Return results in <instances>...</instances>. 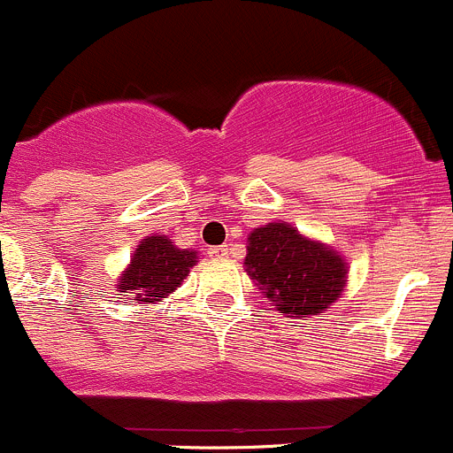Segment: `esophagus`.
I'll return each mask as SVG.
<instances>
[{"mask_svg": "<svg viewBox=\"0 0 453 453\" xmlns=\"http://www.w3.org/2000/svg\"><path fill=\"white\" fill-rule=\"evenodd\" d=\"M207 253H209V257H216V259L226 257L228 246H211V249H207Z\"/></svg>", "mask_w": 453, "mask_h": 453, "instance_id": "obj_1", "label": "esophagus"}]
</instances>
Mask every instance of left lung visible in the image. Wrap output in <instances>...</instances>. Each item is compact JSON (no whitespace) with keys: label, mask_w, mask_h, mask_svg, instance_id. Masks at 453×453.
I'll return each mask as SVG.
<instances>
[{"label":"left lung","mask_w":453,"mask_h":453,"mask_svg":"<svg viewBox=\"0 0 453 453\" xmlns=\"http://www.w3.org/2000/svg\"><path fill=\"white\" fill-rule=\"evenodd\" d=\"M244 271L275 311L288 317L319 315L348 284V262L339 250L281 220L249 233Z\"/></svg>","instance_id":"left-lung-1"}]
</instances>
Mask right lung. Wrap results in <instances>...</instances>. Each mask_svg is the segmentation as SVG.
<instances>
[{
  "instance_id": "add662e5",
  "label": "right lung",
  "mask_w": 453,
  "mask_h": 453,
  "mask_svg": "<svg viewBox=\"0 0 453 453\" xmlns=\"http://www.w3.org/2000/svg\"><path fill=\"white\" fill-rule=\"evenodd\" d=\"M200 255L194 249H178L167 235H147L138 242L132 259L119 275L116 290L136 303H154L180 288Z\"/></svg>"
}]
</instances>
